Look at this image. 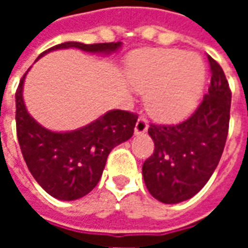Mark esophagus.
<instances>
[{
	"instance_id": "34e87169",
	"label": "esophagus",
	"mask_w": 248,
	"mask_h": 248,
	"mask_svg": "<svg viewBox=\"0 0 248 248\" xmlns=\"http://www.w3.org/2000/svg\"><path fill=\"white\" fill-rule=\"evenodd\" d=\"M149 129V124H147V121L146 118L143 117H140L138 121H137V124H135V129H134V133L135 134H143L146 133Z\"/></svg>"
}]
</instances>
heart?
I'll list each match as a JSON object with an SVG mask.
<instances>
[{"instance_id":"b5f03b06","label":"heart","mask_w":248,"mask_h":248,"mask_svg":"<svg viewBox=\"0 0 248 248\" xmlns=\"http://www.w3.org/2000/svg\"><path fill=\"white\" fill-rule=\"evenodd\" d=\"M133 86L147 94V108L162 121H175L195 108L204 82L197 54L161 49L142 53L131 62Z\"/></svg>"}]
</instances>
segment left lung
<instances>
[{"mask_svg": "<svg viewBox=\"0 0 248 248\" xmlns=\"http://www.w3.org/2000/svg\"><path fill=\"white\" fill-rule=\"evenodd\" d=\"M211 83L190 118L178 124H150L154 153L142 166L145 185L159 202L192 198L207 183L223 153L230 124L231 90L223 69L208 56Z\"/></svg>", "mask_w": 248, "mask_h": 248, "instance_id": "obj_1", "label": "left lung"}]
</instances>
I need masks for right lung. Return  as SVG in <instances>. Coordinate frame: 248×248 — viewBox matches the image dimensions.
I'll return each instance as SVG.
<instances>
[{
	"label": "right lung",
	"instance_id": "right-lung-1",
	"mask_svg": "<svg viewBox=\"0 0 248 248\" xmlns=\"http://www.w3.org/2000/svg\"><path fill=\"white\" fill-rule=\"evenodd\" d=\"M121 45L122 42L86 45L70 41L53 46L38 58L51 50L70 47L93 54H111ZM26 73L16 92L17 137L25 162L38 185L51 197L60 201L79 199L97 186L110 151L133 137L138 117L124 110H110L81 129L65 133L47 130L25 106L22 92Z\"/></svg>",
	"mask_w": 248,
	"mask_h": 248
}]
</instances>
